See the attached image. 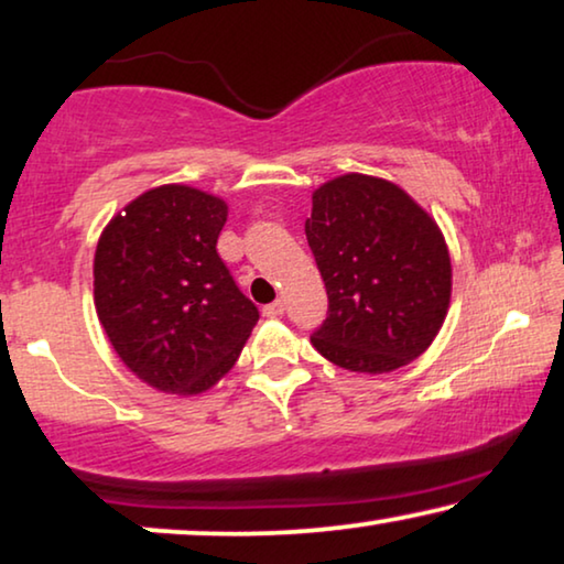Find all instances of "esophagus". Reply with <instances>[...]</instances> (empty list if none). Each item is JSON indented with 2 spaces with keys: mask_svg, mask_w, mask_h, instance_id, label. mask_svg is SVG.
<instances>
[{
  "mask_svg": "<svg viewBox=\"0 0 564 564\" xmlns=\"http://www.w3.org/2000/svg\"><path fill=\"white\" fill-rule=\"evenodd\" d=\"M284 313V303L282 300H274V303L264 305V315H269V318H276V315Z\"/></svg>",
  "mask_w": 564,
  "mask_h": 564,
  "instance_id": "34e87169",
  "label": "esophagus"
}]
</instances>
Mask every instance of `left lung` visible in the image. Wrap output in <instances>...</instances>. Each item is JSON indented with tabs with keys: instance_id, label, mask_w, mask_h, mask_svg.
<instances>
[{
	"instance_id": "obj_1",
	"label": "left lung",
	"mask_w": 564,
	"mask_h": 564,
	"mask_svg": "<svg viewBox=\"0 0 564 564\" xmlns=\"http://www.w3.org/2000/svg\"><path fill=\"white\" fill-rule=\"evenodd\" d=\"M305 236L328 295L326 321L311 336L323 357L382 375L429 349L449 307V251L398 184L365 174L326 182Z\"/></svg>"
}]
</instances>
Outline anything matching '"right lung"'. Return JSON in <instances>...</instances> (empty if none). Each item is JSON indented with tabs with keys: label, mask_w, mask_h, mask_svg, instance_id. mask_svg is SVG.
<instances>
[{
	"label": "right lung",
	"mask_w": 564,
	"mask_h": 564,
	"mask_svg": "<svg viewBox=\"0 0 564 564\" xmlns=\"http://www.w3.org/2000/svg\"><path fill=\"white\" fill-rule=\"evenodd\" d=\"M228 207L166 184L133 199L95 253V305L112 349L161 392L195 395L236 365L259 321L218 253Z\"/></svg>",
	"instance_id": "add662e5"
}]
</instances>
